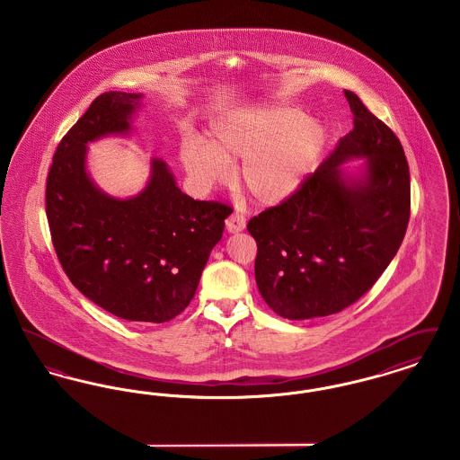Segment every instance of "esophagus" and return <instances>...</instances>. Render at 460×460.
Listing matches in <instances>:
<instances>
[{
	"mask_svg": "<svg viewBox=\"0 0 460 460\" xmlns=\"http://www.w3.org/2000/svg\"><path fill=\"white\" fill-rule=\"evenodd\" d=\"M244 227H246V219L241 216L240 212H233L226 220V229L231 234L241 233Z\"/></svg>",
	"mask_w": 460,
	"mask_h": 460,
	"instance_id": "obj_1",
	"label": "esophagus"
}]
</instances>
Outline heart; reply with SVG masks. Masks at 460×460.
Returning a JSON list of instances; mask_svg holds the SVG:
<instances>
[{"mask_svg": "<svg viewBox=\"0 0 460 460\" xmlns=\"http://www.w3.org/2000/svg\"><path fill=\"white\" fill-rule=\"evenodd\" d=\"M326 143V128L300 107L262 103L217 119L208 141L186 137L179 162L205 191L226 179L231 160L241 158L243 188L262 205H279L300 191Z\"/></svg>", "mask_w": 460, "mask_h": 460, "instance_id": "heart-1", "label": "heart"}]
</instances>
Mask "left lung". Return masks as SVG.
I'll return each instance as SVG.
<instances>
[{
	"label": "left lung",
	"mask_w": 460,
	"mask_h": 460,
	"mask_svg": "<svg viewBox=\"0 0 460 460\" xmlns=\"http://www.w3.org/2000/svg\"><path fill=\"white\" fill-rule=\"evenodd\" d=\"M353 131L296 195L248 222L255 281L289 321L324 317L357 302L394 261L411 216V175L394 131L343 91ZM360 159L358 166H347Z\"/></svg>",
	"instance_id": "1"
}]
</instances>
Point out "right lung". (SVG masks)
<instances>
[{"mask_svg": "<svg viewBox=\"0 0 460 460\" xmlns=\"http://www.w3.org/2000/svg\"><path fill=\"white\" fill-rule=\"evenodd\" d=\"M141 109V93L109 91L91 103L55 152L46 216L72 285L120 319L162 324L193 300L233 210L184 195L156 156L145 188L132 197H113L94 182L89 143L129 136Z\"/></svg>", "mask_w": 460, "mask_h": 460, "instance_id": "obj_1", "label": "right lung"}]
</instances>
